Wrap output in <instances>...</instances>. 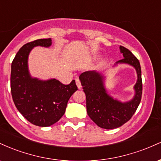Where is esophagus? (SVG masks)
Instances as JSON below:
<instances>
[{"mask_svg": "<svg viewBox=\"0 0 161 161\" xmlns=\"http://www.w3.org/2000/svg\"><path fill=\"white\" fill-rule=\"evenodd\" d=\"M75 83H76V86L78 87L79 89H81L82 88V85H81V82L80 81H79V79H75Z\"/></svg>", "mask_w": 161, "mask_h": 161, "instance_id": "34e87169", "label": "esophagus"}]
</instances>
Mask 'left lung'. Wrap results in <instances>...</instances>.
Here are the masks:
<instances>
[{
  "mask_svg": "<svg viewBox=\"0 0 161 161\" xmlns=\"http://www.w3.org/2000/svg\"><path fill=\"white\" fill-rule=\"evenodd\" d=\"M119 51L124 58L116 62L118 64H128L136 69L137 81L133 87L135 95L129 101L114 98L108 94L105 87L104 75L98 71H86L79 75L83 91L86 96L88 115L99 127L106 129H116L131 119L137 110L142 99V81L140 63L129 50L119 46Z\"/></svg>",
  "mask_w": 161,
  "mask_h": 161,
  "instance_id": "left-lung-1",
  "label": "left lung"
}]
</instances>
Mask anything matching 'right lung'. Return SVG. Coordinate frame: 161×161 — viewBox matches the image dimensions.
Wrapping results in <instances>:
<instances>
[{"label":"right lung","instance_id":"right-lung-1","mask_svg":"<svg viewBox=\"0 0 161 161\" xmlns=\"http://www.w3.org/2000/svg\"><path fill=\"white\" fill-rule=\"evenodd\" d=\"M51 38L38 39L24 45L11 64L10 88L15 106L28 121L38 126L54 124L62 117L73 94L75 80L64 85L56 79L42 80L31 75L28 66L29 53L35 47H49Z\"/></svg>","mask_w":161,"mask_h":161}]
</instances>
